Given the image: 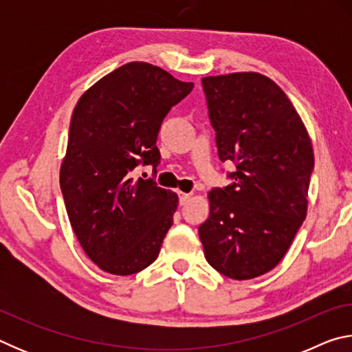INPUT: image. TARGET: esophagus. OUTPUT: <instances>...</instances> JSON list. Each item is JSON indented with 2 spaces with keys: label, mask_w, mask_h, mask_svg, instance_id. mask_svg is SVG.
<instances>
[{
  "label": "esophagus",
  "mask_w": 352,
  "mask_h": 352,
  "mask_svg": "<svg viewBox=\"0 0 352 352\" xmlns=\"http://www.w3.org/2000/svg\"><path fill=\"white\" fill-rule=\"evenodd\" d=\"M178 199H180V205H186L189 199H190V194H184V192H180L178 194Z\"/></svg>",
  "instance_id": "obj_1"
}]
</instances>
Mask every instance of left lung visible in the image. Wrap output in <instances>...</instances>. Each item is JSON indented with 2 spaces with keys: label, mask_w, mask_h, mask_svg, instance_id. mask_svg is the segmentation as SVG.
I'll return each mask as SVG.
<instances>
[{
  "label": "left lung",
  "mask_w": 352,
  "mask_h": 352,
  "mask_svg": "<svg viewBox=\"0 0 352 352\" xmlns=\"http://www.w3.org/2000/svg\"><path fill=\"white\" fill-rule=\"evenodd\" d=\"M220 162L233 183L214 188L199 226L205 258L231 279H252L279 264L307 212L314 170L309 133L285 93L259 73L201 79Z\"/></svg>",
  "instance_id": "1"
}]
</instances>
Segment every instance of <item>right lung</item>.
I'll return each instance as SVG.
<instances>
[{
    "label": "right lung",
    "instance_id": "1",
    "mask_svg": "<svg viewBox=\"0 0 352 352\" xmlns=\"http://www.w3.org/2000/svg\"><path fill=\"white\" fill-rule=\"evenodd\" d=\"M194 88L168 71L130 62L82 94L71 116L60 189L71 226L94 264L119 276L158 258L178 205L136 166L160 164L163 119Z\"/></svg>",
    "mask_w": 352,
    "mask_h": 352
}]
</instances>
